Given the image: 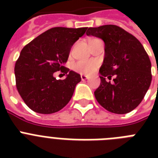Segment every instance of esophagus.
<instances>
[{"label": "esophagus", "mask_w": 158, "mask_h": 158, "mask_svg": "<svg viewBox=\"0 0 158 158\" xmlns=\"http://www.w3.org/2000/svg\"><path fill=\"white\" fill-rule=\"evenodd\" d=\"M89 78L86 76V75H84V74H81V79L83 80V81H84V80H86V79H88Z\"/></svg>", "instance_id": "obj_1"}]
</instances>
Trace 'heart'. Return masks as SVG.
Segmentation results:
<instances>
[{
  "instance_id": "heart-1",
  "label": "heart",
  "mask_w": 158,
  "mask_h": 158,
  "mask_svg": "<svg viewBox=\"0 0 158 158\" xmlns=\"http://www.w3.org/2000/svg\"><path fill=\"white\" fill-rule=\"evenodd\" d=\"M98 62L94 60H83L76 62L73 65V69L82 74H89L97 69Z\"/></svg>"
}]
</instances>
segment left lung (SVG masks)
<instances>
[{"instance_id":"1","label":"left lung","mask_w":158,"mask_h":158,"mask_svg":"<svg viewBox=\"0 0 158 158\" xmlns=\"http://www.w3.org/2000/svg\"><path fill=\"white\" fill-rule=\"evenodd\" d=\"M86 34L105 43L103 64L99 69L101 84L94 95L108 111L126 114L144 98L152 81L151 61L139 41L113 24L89 28ZM114 76V82L105 80Z\"/></svg>"}]
</instances>
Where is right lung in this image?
<instances>
[{
  "label": "right lung",
  "instance_id": "obj_1",
  "mask_svg": "<svg viewBox=\"0 0 158 158\" xmlns=\"http://www.w3.org/2000/svg\"><path fill=\"white\" fill-rule=\"evenodd\" d=\"M88 28L56 27L34 38L21 51L15 66L16 88L25 104L41 114L59 111L71 99L81 77L65 68L72 46ZM67 74L57 81L54 73Z\"/></svg>",
  "mask_w": 158,
  "mask_h": 158
}]
</instances>
